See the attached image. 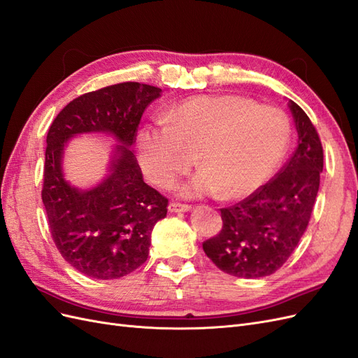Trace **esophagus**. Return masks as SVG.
<instances>
[{"label": "esophagus", "mask_w": 358, "mask_h": 358, "mask_svg": "<svg viewBox=\"0 0 358 358\" xmlns=\"http://www.w3.org/2000/svg\"><path fill=\"white\" fill-rule=\"evenodd\" d=\"M169 210L170 212H188V210H191V206L189 204H182V203L171 201L169 204Z\"/></svg>", "instance_id": "obj_1"}]
</instances>
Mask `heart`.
<instances>
[{
	"instance_id": "obj_1",
	"label": "heart",
	"mask_w": 358,
	"mask_h": 358,
	"mask_svg": "<svg viewBox=\"0 0 358 358\" xmlns=\"http://www.w3.org/2000/svg\"><path fill=\"white\" fill-rule=\"evenodd\" d=\"M289 140L287 115L241 95H196L169 106L161 121L140 127L136 155L145 178L170 188L197 166L182 192L187 197L216 194L233 200L251 196L272 176Z\"/></svg>"
}]
</instances>
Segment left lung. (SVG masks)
<instances>
[{"label":"left lung","instance_id":"8db88e82","mask_svg":"<svg viewBox=\"0 0 358 358\" xmlns=\"http://www.w3.org/2000/svg\"><path fill=\"white\" fill-rule=\"evenodd\" d=\"M299 146L266 185L221 209V231L203 251L222 272L237 278L275 273L294 251L310 220L322 171V145L309 116L289 101Z\"/></svg>","mask_w":358,"mask_h":358}]
</instances>
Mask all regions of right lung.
<instances>
[{
    "instance_id": "1",
    "label": "right lung",
    "mask_w": 358,
    "mask_h": 358,
    "mask_svg": "<svg viewBox=\"0 0 358 358\" xmlns=\"http://www.w3.org/2000/svg\"><path fill=\"white\" fill-rule=\"evenodd\" d=\"M159 95L157 86L138 82L106 86L70 101L49 128L41 200L58 251L86 276L134 272L148 259L154 225L166 218L169 200L143 182L131 150L143 112ZM96 131L117 138L115 155L103 182L79 190L63 178V146L76 134Z\"/></svg>"
}]
</instances>
